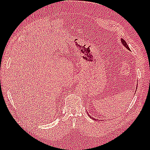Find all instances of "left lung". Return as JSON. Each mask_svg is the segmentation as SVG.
Wrapping results in <instances>:
<instances>
[{"mask_svg": "<svg viewBox=\"0 0 150 150\" xmlns=\"http://www.w3.org/2000/svg\"><path fill=\"white\" fill-rule=\"evenodd\" d=\"M121 42H122L123 45H124V46H125L127 49L129 50V47H128V44H126V42H125V40H124L122 39H121ZM95 120H97V119H95Z\"/></svg>", "mask_w": 150, "mask_h": 150, "instance_id": "obj_1", "label": "left lung"}]
</instances>
